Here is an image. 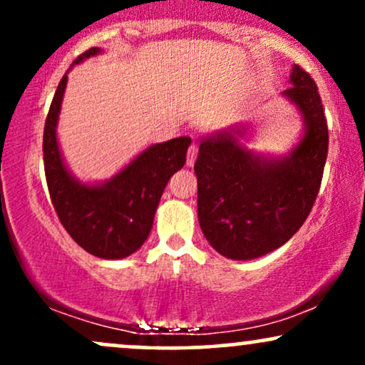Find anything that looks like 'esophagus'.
I'll list each match as a JSON object with an SVG mask.
<instances>
[{"label": "esophagus", "mask_w": 365, "mask_h": 365, "mask_svg": "<svg viewBox=\"0 0 365 365\" xmlns=\"http://www.w3.org/2000/svg\"><path fill=\"white\" fill-rule=\"evenodd\" d=\"M197 154H199V145L197 144H192L190 148L187 150V165L188 166H194L195 159H197Z\"/></svg>", "instance_id": "34e87169"}]
</instances>
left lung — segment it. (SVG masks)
<instances>
[{
  "label": "left lung",
  "instance_id": "obj_1",
  "mask_svg": "<svg viewBox=\"0 0 365 365\" xmlns=\"http://www.w3.org/2000/svg\"><path fill=\"white\" fill-rule=\"evenodd\" d=\"M283 92L302 113L304 135L283 158L240 144L245 128L202 137L195 161L197 215L204 237L221 255L249 261L287 244L307 220L319 192L328 123L311 75L293 66Z\"/></svg>",
  "mask_w": 365,
  "mask_h": 365
}]
</instances>
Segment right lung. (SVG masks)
Listing matches in <instances>:
<instances>
[{
	"label": "right lung",
	"instance_id": "right-lung-1",
	"mask_svg": "<svg viewBox=\"0 0 365 365\" xmlns=\"http://www.w3.org/2000/svg\"><path fill=\"white\" fill-rule=\"evenodd\" d=\"M99 53V48H91L73 65ZM66 81L65 73L44 125V171L51 202L68 235L83 250L101 259H123L148 240L163 190L175 171L185 165L192 139L178 137L153 144L108 182L81 183L63 163L56 139Z\"/></svg>",
	"mask_w": 365,
	"mask_h": 365
}]
</instances>
